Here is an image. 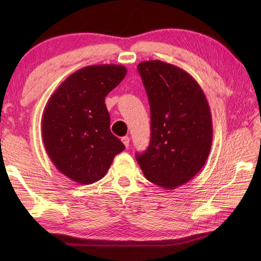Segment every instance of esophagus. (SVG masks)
Segmentation results:
<instances>
[{"mask_svg": "<svg viewBox=\"0 0 261 261\" xmlns=\"http://www.w3.org/2000/svg\"><path fill=\"white\" fill-rule=\"evenodd\" d=\"M122 142H123V145L127 148V147H129V145H130V138L129 137H123V138H122Z\"/></svg>", "mask_w": 261, "mask_h": 261, "instance_id": "obj_1", "label": "esophagus"}]
</instances>
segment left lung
Listing matches in <instances>:
<instances>
[{
  "label": "left lung",
  "mask_w": 261,
  "mask_h": 261,
  "mask_svg": "<svg viewBox=\"0 0 261 261\" xmlns=\"http://www.w3.org/2000/svg\"><path fill=\"white\" fill-rule=\"evenodd\" d=\"M138 70L150 105L151 138L137 162L149 181L174 190L207 160L213 139L207 99L198 83L175 65L147 60Z\"/></svg>",
  "instance_id": "left-lung-1"
}]
</instances>
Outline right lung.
Instances as JSON below:
<instances>
[{"label": "right lung", "instance_id": "1", "mask_svg": "<svg viewBox=\"0 0 261 261\" xmlns=\"http://www.w3.org/2000/svg\"><path fill=\"white\" fill-rule=\"evenodd\" d=\"M126 75L121 65H92L68 76L43 110L42 139L60 173L90 185L108 173L124 145L110 130L105 96Z\"/></svg>", "mask_w": 261, "mask_h": 261}]
</instances>
